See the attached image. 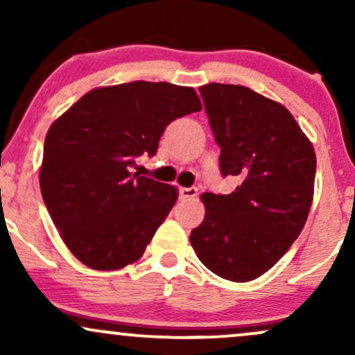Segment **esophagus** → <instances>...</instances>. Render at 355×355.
<instances>
[{
	"label": "esophagus",
	"mask_w": 355,
	"mask_h": 355,
	"mask_svg": "<svg viewBox=\"0 0 355 355\" xmlns=\"http://www.w3.org/2000/svg\"><path fill=\"white\" fill-rule=\"evenodd\" d=\"M198 190L195 189V187H180L178 189V197L182 198V200H190V198H195L197 197Z\"/></svg>",
	"instance_id": "esophagus-1"
}]
</instances>
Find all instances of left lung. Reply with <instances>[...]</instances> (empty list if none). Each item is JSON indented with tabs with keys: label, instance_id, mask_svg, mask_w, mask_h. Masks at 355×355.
I'll use <instances>...</instances> for the list:
<instances>
[{
	"label": "left lung",
	"instance_id": "1",
	"mask_svg": "<svg viewBox=\"0 0 355 355\" xmlns=\"http://www.w3.org/2000/svg\"><path fill=\"white\" fill-rule=\"evenodd\" d=\"M198 89L220 146V172L240 185L229 195H202L205 218L190 242L215 275L248 282L274 267L302 232L315 153L284 105L240 85Z\"/></svg>",
	"mask_w": 355,
	"mask_h": 355
}]
</instances>
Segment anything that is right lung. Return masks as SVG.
Listing matches in <instances>:
<instances>
[{"mask_svg":"<svg viewBox=\"0 0 355 355\" xmlns=\"http://www.w3.org/2000/svg\"><path fill=\"white\" fill-rule=\"evenodd\" d=\"M200 110L193 88L132 81L92 89L50 126L40 189L80 262L116 270L144 255L178 191L133 173L135 158L153 157L168 123Z\"/></svg>","mask_w":355,"mask_h":355,"instance_id":"right-lung-1","label":"right lung"}]
</instances>
